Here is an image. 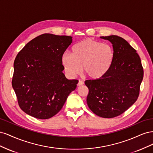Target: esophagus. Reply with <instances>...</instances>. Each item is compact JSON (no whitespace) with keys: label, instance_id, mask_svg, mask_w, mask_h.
<instances>
[{"label":"esophagus","instance_id":"esophagus-1","mask_svg":"<svg viewBox=\"0 0 153 153\" xmlns=\"http://www.w3.org/2000/svg\"><path fill=\"white\" fill-rule=\"evenodd\" d=\"M84 82H82V81H81V80H79L78 81V86H81V85H84Z\"/></svg>","mask_w":153,"mask_h":153}]
</instances>
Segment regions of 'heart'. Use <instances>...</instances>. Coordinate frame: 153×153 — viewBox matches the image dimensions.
<instances>
[{"mask_svg":"<svg viewBox=\"0 0 153 153\" xmlns=\"http://www.w3.org/2000/svg\"><path fill=\"white\" fill-rule=\"evenodd\" d=\"M115 57L114 48L108 44L86 39L76 44L72 53L65 52L61 62L67 75L75 77L83 71L92 80L103 77L112 65Z\"/></svg>","mask_w":153,"mask_h":153,"instance_id":"obj_1","label":"heart"}]
</instances>
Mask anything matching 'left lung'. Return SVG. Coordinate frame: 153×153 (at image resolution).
I'll use <instances>...</instances> for the list:
<instances>
[{
    "label": "left lung",
    "instance_id": "obj_1",
    "mask_svg": "<svg viewBox=\"0 0 153 153\" xmlns=\"http://www.w3.org/2000/svg\"><path fill=\"white\" fill-rule=\"evenodd\" d=\"M100 38L112 44L114 60L103 77L85 82L89 89L87 103L98 116L112 118L124 112L137 101L143 71L139 55L126 40L115 35Z\"/></svg>",
    "mask_w": 153,
    "mask_h": 153
}]
</instances>
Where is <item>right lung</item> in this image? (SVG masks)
Instances as JSON below:
<instances>
[{
	"label": "right lung",
	"instance_id": "add662e5",
	"mask_svg": "<svg viewBox=\"0 0 153 153\" xmlns=\"http://www.w3.org/2000/svg\"><path fill=\"white\" fill-rule=\"evenodd\" d=\"M71 36L43 34L25 45L14 62L12 86L20 107L39 119L54 116L78 80L63 73L61 57L73 41Z\"/></svg>",
	"mask_w": 153,
	"mask_h": 153
}]
</instances>
